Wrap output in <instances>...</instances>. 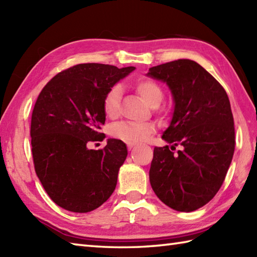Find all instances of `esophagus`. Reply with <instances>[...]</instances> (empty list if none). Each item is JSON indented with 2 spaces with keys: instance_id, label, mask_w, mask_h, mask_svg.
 <instances>
[{
  "instance_id": "34e87169",
  "label": "esophagus",
  "mask_w": 257,
  "mask_h": 257,
  "mask_svg": "<svg viewBox=\"0 0 257 257\" xmlns=\"http://www.w3.org/2000/svg\"><path fill=\"white\" fill-rule=\"evenodd\" d=\"M135 146H137V144H134V143H128V144H127L128 149H132V148H134Z\"/></svg>"
}]
</instances>
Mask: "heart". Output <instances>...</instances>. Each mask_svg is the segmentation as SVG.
<instances>
[{
  "instance_id": "heart-1",
  "label": "heart",
  "mask_w": 257,
  "mask_h": 257,
  "mask_svg": "<svg viewBox=\"0 0 257 257\" xmlns=\"http://www.w3.org/2000/svg\"><path fill=\"white\" fill-rule=\"evenodd\" d=\"M138 94L150 107H158L163 99V90L160 85L151 78H140L135 84ZM121 87L112 86L102 100V110L108 118H116L120 111V99H121ZM155 132L152 123H134L120 122L114 124L110 130L112 137L124 143H141Z\"/></svg>"
}]
</instances>
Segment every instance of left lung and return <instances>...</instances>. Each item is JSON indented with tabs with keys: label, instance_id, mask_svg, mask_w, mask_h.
Returning a JSON list of instances; mask_svg holds the SVG:
<instances>
[{
	"label": "left lung",
	"instance_id": "obj_1",
	"mask_svg": "<svg viewBox=\"0 0 257 257\" xmlns=\"http://www.w3.org/2000/svg\"><path fill=\"white\" fill-rule=\"evenodd\" d=\"M147 76L166 83L174 101L162 135L171 149L155 148L150 184L171 209L195 211L214 198L232 162L235 132L230 100L219 81L191 59L158 65ZM177 145L183 149L171 152Z\"/></svg>",
	"mask_w": 257,
	"mask_h": 257
}]
</instances>
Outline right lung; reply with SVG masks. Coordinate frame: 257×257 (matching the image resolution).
I'll return each mask as SVG.
<instances>
[{
	"label": "right lung",
	"instance_id": "obj_1",
	"mask_svg": "<svg viewBox=\"0 0 257 257\" xmlns=\"http://www.w3.org/2000/svg\"><path fill=\"white\" fill-rule=\"evenodd\" d=\"M105 64H78L53 77L42 89L32 113L31 138L35 172L50 198L63 209L87 213L99 207L116 188L128 151L118 139L103 149L106 92L135 70Z\"/></svg>",
	"mask_w": 257,
	"mask_h": 257
}]
</instances>
